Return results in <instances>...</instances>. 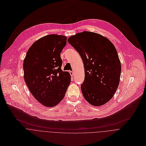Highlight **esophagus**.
Returning a JSON list of instances; mask_svg holds the SVG:
<instances>
[{
	"label": "esophagus",
	"mask_w": 146,
	"mask_h": 146,
	"mask_svg": "<svg viewBox=\"0 0 146 146\" xmlns=\"http://www.w3.org/2000/svg\"><path fill=\"white\" fill-rule=\"evenodd\" d=\"M70 74L71 76H73L74 75V72L73 71H70Z\"/></svg>",
	"instance_id": "34e87169"
}]
</instances>
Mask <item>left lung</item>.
I'll use <instances>...</instances> for the list:
<instances>
[{"mask_svg": "<svg viewBox=\"0 0 146 146\" xmlns=\"http://www.w3.org/2000/svg\"><path fill=\"white\" fill-rule=\"evenodd\" d=\"M67 41L83 62L85 78L81 90L84 98L94 106L106 104L116 92L121 71L114 45L107 38L90 31L72 35Z\"/></svg>", "mask_w": 146, "mask_h": 146, "instance_id": "8db88e82", "label": "left lung"}]
</instances>
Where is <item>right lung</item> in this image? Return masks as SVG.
Masks as SVG:
<instances>
[{"label": "right lung", "mask_w": 146, "mask_h": 146, "mask_svg": "<svg viewBox=\"0 0 146 146\" xmlns=\"http://www.w3.org/2000/svg\"><path fill=\"white\" fill-rule=\"evenodd\" d=\"M67 37L50 34L34 42L23 61L24 79L35 98L45 107L58 104L71 83L68 72L61 69V53Z\"/></svg>", "instance_id": "right-lung-1"}]
</instances>
